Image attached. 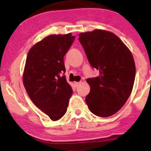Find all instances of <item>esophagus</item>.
I'll return each instance as SVG.
<instances>
[{
  "label": "esophagus",
  "instance_id": "obj_1",
  "mask_svg": "<svg viewBox=\"0 0 151 151\" xmlns=\"http://www.w3.org/2000/svg\"><path fill=\"white\" fill-rule=\"evenodd\" d=\"M79 84H80V82H74V86H75L76 87H77Z\"/></svg>",
  "mask_w": 151,
  "mask_h": 151
}]
</instances>
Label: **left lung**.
<instances>
[{"label": "left lung", "instance_id": "8db88e82", "mask_svg": "<svg viewBox=\"0 0 151 151\" xmlns=\"http://www.w3.org/2000/svg\"><path fill=\"white\" fill-rule=\"evenodd\" d=\"M79 36L89 64L99 71L98 77L86 79L90 92L86 103L95 115L110 116L125 104L132 91L136 76L132 54L109 31L95 30Z\"/></svg>", "mask_w": 151, "mask_h": 151}]
</instances>
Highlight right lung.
<instances>
[{"mask_svg": "<svg viewBox=\"0 0 151 151\" xmlns=\"http://www.w3.org/2000/svg\"><path fill=\"white\" fill-rule=\"evenodd\" d=\"M74 36L52 35L31 47L26 59L23 84L34 104L52 121L65 115L73 91L66 80L64 57Z\"/></svg>", "mask_w": 151, "mask_h": 151, "instance_id": "add662e5", "label": "right lung"}]
</instances>
